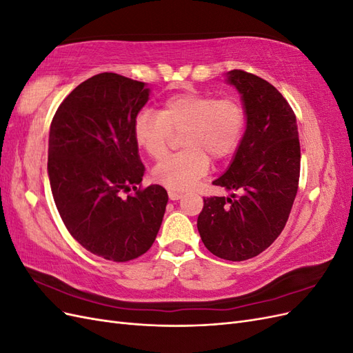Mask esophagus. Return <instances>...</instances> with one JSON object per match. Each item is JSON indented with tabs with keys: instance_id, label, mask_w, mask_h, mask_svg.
Returning <instances> with one entry per match:
<instances>
[{
	"instance_id": "1",
	"label": "esophagus",
	"mask_w": 353,
	"mask_h": 353,
	"mask_svg": "<svg viewBox=\"0 0 353 353\" xmlns=\"http://www.w3.org/2000/svg\"><path fill=\"white\" fill-rule=\"evenodd\" d=\"M168 196L170 200H179L181 197H183V193L181 191H174V190H169L168 191Z\"/></svg>"
}]
</instances>
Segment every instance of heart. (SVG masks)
<instances>
[{
  "label": "heart",
  "instance_id": "obj_1",
  "mask_svg": "<svg viewBox=\"0 0 353 353\" xmlns=\"http://www.w3.org/2000/svg\"><path fill=\"white\" fill-rule=\"evenodd\" d=\"M245 122L248 113L239 99L188 91L170 95L157 113H138L132 134L138 147L154 160L163 159L174 134H181L184 150L160 162L153 176L169 190L183 191L208 174L210 157L223 160L237 150Z\"/></svg>",
  "mask_w": 353,
  "mask_h": 353
}]
</instances>
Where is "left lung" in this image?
<instances>
[{
    "mask_svg": "<svg viewBox=\"0 0 353 353\" xmlns=\"http://www.w3.org/2000/svg\"><path fill=\"white\" fill-rule=\"evenodd\" d=\"M228 82L241 92L248 125L227 172L213 181L235 193L203 197L197 228L206 249L221 259L254 258L280 236L301 176L296 114L274 85L234 69Z\"/></svg>",
    "mask_w": 353,
    "mask_h": 353,
    "instance_id": "1",
    "label": "left lung"
}]
</instances>
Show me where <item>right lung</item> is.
<instances>
[{"instance_id": "right-lung-1", "label": "right lung", "mask_w": 353, "mask_h": 353, "mask_svg": "<svg viewBox=\"0 0 353 353\" xmlns=\"http://www.w3.org/2000/svg\"><path fill=\"white\" fill-rule=\"evenodd\" d=\"M148 91L144 82L99 73L61 101L50 126L48 176L61 221L83 249L113 262L152 248L168 203L162 185L137 188L145 168L132 123ZM131 188L134 194L123 196Z\"/></svg>"}]
</instances>
